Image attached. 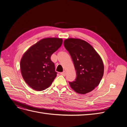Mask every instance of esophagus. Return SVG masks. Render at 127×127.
I'll return each instance as SVG.
<instances>
[{
  "label": "esophagus",
  "instance_id": "obj_1",
  "mask_svg": "<svg viewBox=\"0 0 127 127\" xmlns=\"http://www.w3.org/2000/svg\"><path fill=\"white\" fill-rule=\"evenodd\" d=\"M60 74H61V75L64 76H66V72L65 71H64L62 72H61Z\"/></svg>",
  "mask_w": 127,
  "mask_h": 127
}]
</instances>
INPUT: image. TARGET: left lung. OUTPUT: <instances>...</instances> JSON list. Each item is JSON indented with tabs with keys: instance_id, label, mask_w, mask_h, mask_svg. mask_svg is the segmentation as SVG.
<instances>
[{
	"instance_id": "obj_1",
	"label": "left lung",
	"mask_w": 127,
	"mask_h": 127,
	"mask_svg": "<svg viewBox=\"0 0 127 127\" xmlns=\"http://www.w3.org/2000/svg\"><path fill=\"white\" fill-rule=\"evenodd\" d=\"M65 48L69 53L76 71L75 81L69 82L76 93L85 94L97 87L103 77L102 59L86 41L74 38L64 40Z\"/></svg>"
}]
</instances>
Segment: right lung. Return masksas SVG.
Returning <instances> with one entry per match:
<instances>
[{"mask_svg":"<svg viewBox=\"0 0 127 127\" xmlns=\"http://www.w3.org/2000/svg\"><path fill=\"white\" fill-rule=\"evenodd\" d=\"M62 43L60 38H44L32 45L23 55L20 63L21 74L25 82L33 90H45L56 77L51 56Z\"/></svg>","mask_w":127,"mask_h":127,"instance_id":"obj_1","label":"right lung"}]
</instances>
